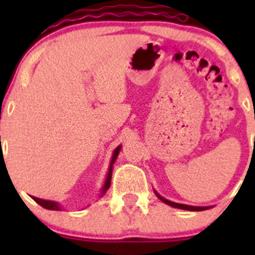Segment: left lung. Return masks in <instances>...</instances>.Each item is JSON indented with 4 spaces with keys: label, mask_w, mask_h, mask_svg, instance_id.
Segmentation results:
<instances>
[{
    "label": "left lung",
    "mask_w": 255,
    "mask_h": 255,
    "mask_svg": "<svg viewBox=\"0 0 255 255\" xmlns=\"http://www.w3.org/2000/svg\"><path fill=\"white\" fill-rule=\"evenodd\" d=\"M155 194H156V192H155ZM156 196H158L159 199L161 200V201L165 202V204L170 205V206L176 207V208H181V210H187V211H204V210H206V208H208V207H195V206H189V205L176 204V202H171V201H169V200L164 199V197H161L159 194H156Z\"/></svg>",
    "instance_id": "8db88e82"
}]
</instances>
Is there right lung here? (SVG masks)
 <instances>
[{
  "instance_id": "1",
  "label": "right lung",
  "mask_w": 255,
  "mask_h": 255,
  "mask_svg": "<svg viewBox=\"0 0 255 255\" xmlns=\"http://www.w3.org/2000/svg\"><path fill=\"white\" fill-rule=\"evenodd\" d=\"M121 150V146H118V148H116V150L113 151V156H112V160H111V166H110V170H109V175H107V179H106V182H105V186L104 189H102V194L104 195L105 192L109 190L110 185H111V177H112V164L115 163V160L117 159L118 156V153H120ZM33 200H34L37 204H39L40 206L47 208V210H54V211H59L60 210V206H59L56 202L54 201H47V200H42V199H38V197H33Z\"/></svg>"
}]
</instances>
